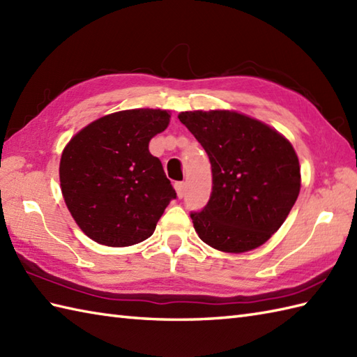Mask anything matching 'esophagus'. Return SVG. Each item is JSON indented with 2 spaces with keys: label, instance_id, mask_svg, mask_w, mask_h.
Instances as JSON below:
<instances>
[{
  "label": "esophagus",
  "instance_id": "obj_1",
  "mask_svg": "<svg viewBox=\"0 0 357 357\" xmlns=\"http://www.w3.org/2000/svg\"><path fill=\"white\" fill-rule=\"evenodd\" d=\"M174 190H176L179 198H183L184 193H185V183H183V181H179V183H174Z\"/></svg>",
  "mask_w": 357,
  "mask_h": 357
}]
</instances>
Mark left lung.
I'll use <instances>...</instances> for the list:
<instances>
[{
    "instance_id": "8db88e82",
    "label": "left lung",
    "mask_w": 357,
    "mask_h": 357,
    "mask_svg": "<svg viewBox=\"0 0 357 357\" xmlns=\"http://www.w3.org/2000/svg\"><path fill=\"white\" fill-rule=\"evenodd\" d=\"M178 118L211 164L210 199L190 213L198 236L227 253L262 245L298 199L301 167L293 146L275 128L238 112L195 110Z\"/></svg>"
}]
</instances>
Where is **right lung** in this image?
<instances>
[{"mask_svg":"<svg viewBox=\"0 0 357 357\" xmlns=\"http://www.w3.org/2000/svg\"><path fill=\"white\" fill-rule=\"evenodd\" d=\"M170 123L167 110L112 113L82 128L67 144L59 183L70 215L90 239L127 247L153 234L176 198L149 142Z\"/></svg>","mask_w":357,"mask_h":357,"instance_id":"1","label":"right lung"}]
</instances>
